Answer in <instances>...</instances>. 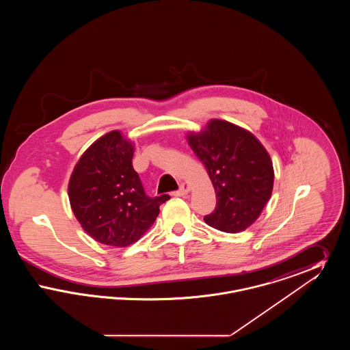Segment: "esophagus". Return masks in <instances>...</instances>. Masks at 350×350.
I'll use <instances>...</instances> for the list:
<instances>
[{
  "label": "esophagus",
  "mask_w": 350,
  "mask_h": 350,
  "mask_svg": "<svg viewBox=\"0 0 350 350\" xmlns=\"http://www.w3.org/2000/svg\"><path fill=\"white\" fill-rule=\"evenodd\" d=\"M189 191H190V185L187 183H181L180 189H178L177 191H174L173 194H174V196H177V197H183V196H186Z\"/></svg>",
  "instance_id": "1"
}]
</instances>
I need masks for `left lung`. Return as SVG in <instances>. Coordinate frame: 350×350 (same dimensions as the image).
<instances>
[{"mask_svg": "<svg viewBox=\"0 0 350 350\" xmlns=\"http://www.w3.org/2000/svg\"><path fill=\"white\" fill-rule=\"evenodd\" d=\"M187 142L203 163L217 194L215 210L204 221L223 232L248 228L270 200L274 170L264 146L250 131L213 119Z\"/></svg>", "mask_w": 350, "mask_h": 350, "instance_id": "8db88e82", "label": "left lung"}]
</instances>
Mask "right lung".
<instances>
[{
    "label": "right lung",
    "mask_w": 350,
    "mask_h": 350,
    "mask_svg": "<svg viewBox=\"0 0 350 350\" xmlns=\"http://www.w3.org/2000/svg\"><path fill=\"white\" fill-rule=\"evenodd\" d=\"M133 146L119 131L96 140L73 169L68 185L72 211L98 243L127 247L137 241L170 197L150 198L133 167Z\"/></svg>",
    "instance_id": "right-lung-1"
}]
</instances>
